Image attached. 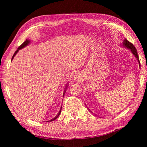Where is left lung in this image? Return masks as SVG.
<instances>
[{"instance_id":"left-lung-1","label":"left lung","mask_w":147,"mask_h":147,"mask_svg":"<svg viewBox=\"0 0 147 147\" xmlns=\"http://www.w3.org/2000/svg\"><path fill=\"white\" fill-rule=\"evenodd\" d=\"M123 45L124 46H125L126 48L131 50V51L132 52V53L134 56H136V58L138 59V60L139 61V65H140V62H139V56H138V51H137V50L136 49V47L134 46V45L132 43H131L130 42H129L127 39H124V41H123Z\"/></svg>"}]
</instances>
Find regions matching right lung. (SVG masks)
<instances>
[{
  "label": "right lung",
  "mask_w": 147,
  "mask_h": 147,
  "mask_svg": "<svg viewBox=\"0 0 147 147\" xmlns=\"http://www.w3.org/2000/svg\"><path fill=\"white\" fill-rule=\"evenodd\" d=\"M30 43V41H29V40H28V39H26V40L25 41H24L23 43H22V44L21 45H20V46L19 47V48L17 49V51H16V52H15L14 54L13 55V56H12L11 60H12V59H13V57H14L15 56H16V54L17 53V52L19 51V49H21L24 48V47H26V46L27 45H28V43ZM66 87H67V86H66ZM65 92H64V93H65ZM61 107H62V106H61ZM61 109H60V111H59V113H58V115H57L55 117L53 118V119H51V120H50V121H47V122H51V121H54V120H56V119L57 118H58V117L59 115V114H60V113H61Z\"/></svg>",
  "instance_id": "right-lung-1"
}]
</instances>
